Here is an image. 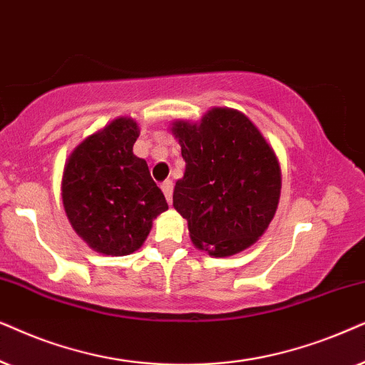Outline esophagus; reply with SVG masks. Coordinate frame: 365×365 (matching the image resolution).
<instances>
[{
  "instance_id": "obj_1",
  "label": "esophagus",
  "mask_w": 365,
  "mask_h": 365,
  "mask_svg": "<svg viewBox=\"0 0 365 365\" xmlns=\"http://www.w3.org/2000/svg\"><path fill=\"white\" fill-rule=\"evenodd\" d=\"M160 188H162V192H163L165 198H167V202L168 203L172 202V195H173V182H172V180H165L162 185H160Z\"/></svg>"
}]
</instances>
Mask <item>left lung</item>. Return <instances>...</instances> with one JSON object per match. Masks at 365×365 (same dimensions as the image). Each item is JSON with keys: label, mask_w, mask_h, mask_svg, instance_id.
<instances>
[{"label": "left lung", "mask_w": 365, "mask_h": 365, "mask_svg": "<svg viewBox=\"0 0 365 365\" xmlns=\"http://www.w3.org/2000/svg\"><path fill=\"white\" fill-rule=\"evenodd\" d=\"M185 173L173 207L197 249L228 257L255 244L279 205L282 173L274 148L240 111L212 108L200 123L175 121Z\"/></svg>", "instance_id": "obj_1"}]
</instances>
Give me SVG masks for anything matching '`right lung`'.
<instances>
[{
    "instance_id": "add662e5",
    "label": "right lung",
    "mask_w": 365,
    "mask_h": 365,
    "mask_svg": "<svg viewBox=\"0 0 365 365\" xmlns=\"http://www.w3.org/2000/svg\"><path fill=\"white\" fill-rule=\"evenodd\" d=\"M140 128L120 116L68 157L61 198L73 230L95 252L130 255L143 245L153 218L168 208L148 165L133 155Z\"/></svg>"
}]
</instances>
